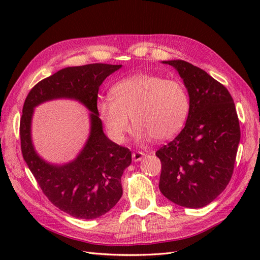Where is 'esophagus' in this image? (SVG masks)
<instances>
[{"mask_svg":"<svg viewBox=\"0 0 260 260\" xmlns=\"http://www.w3.org/2000/svg\"><path fill=\"white\" fill-rule=\"evenodd\" d=\"M143 157H145V154L142 153V152H135L132 154V159L133 161H140L141 159L143 158Z\"/></svg>","mask_w":260,"mask_h":260,"instance_id":"esophagus-1","label":"esophagus"}]
</instances>
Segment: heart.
Returning a JSON list of instances; mask_svg holds the SVG:
<instances>
[{
  "label": "heart",
  "instance_id": "obj_1",
  "mask_svg": "<svg viewBox=\"0 0 260 260\" xmlns=\"http://www.w3.org/2000/svg\"><path fill=\"white\" fill-rule=\"evenodd\" d=\"M112 96L98 102V113L109 138L122 143L136 125L140 140L167 141L183 128L190 112L185 85L174 79L151 74H137L114 84Z\"/></svg>",
  "mask_w": 260,
  "mask_h": 260
}]
</instances>
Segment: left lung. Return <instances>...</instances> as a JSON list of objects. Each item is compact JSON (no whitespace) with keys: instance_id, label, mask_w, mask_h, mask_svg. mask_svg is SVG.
Returning <instances> with one entry per match:
<instances>
[{"instance_id":"8db88e82","label":"left lung","mask_w":260,"mask_h":260,"mask_svg":"<svg viewBox=\"0 0 260 260\" xmlns=\"http://www.w3.org/2000/svg\"><path fill=\"white\" fill-rule=\"evenodd\" d=\"M174 67L190 96L184 128L156 156L161 161L159 190L179 206L202 208L231 180L241 139L233 99L225 86L190 62L162 60Z\"/></svg>"}]
</instances>
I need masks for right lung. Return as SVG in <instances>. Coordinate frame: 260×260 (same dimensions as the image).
I'll use <instances>...</instances> for the list:
<instances>
[{"instance_id": "obj_1", "label": "right lung", "mask_w": 260, "mask_h": 260, "mask_svg": "<svg viewBox=\"0 0 260 260\" xmlns=\"http://www.w3.org/2000/svg\"><path fill=\"white\" fill-rule=\"evenodd\" d=\"M121 65L90 64L66 67L36 84L25 101L20 119L23 159L53 205L79 219H95L111 210L122 195L121 177L131 164L129 148L109 140L98 113V93L106 78ZM66 98L79 101L90 112V133L72 162L44 161L30 137L34 108L45 101Z\"/></svg>"}]
</instances>
